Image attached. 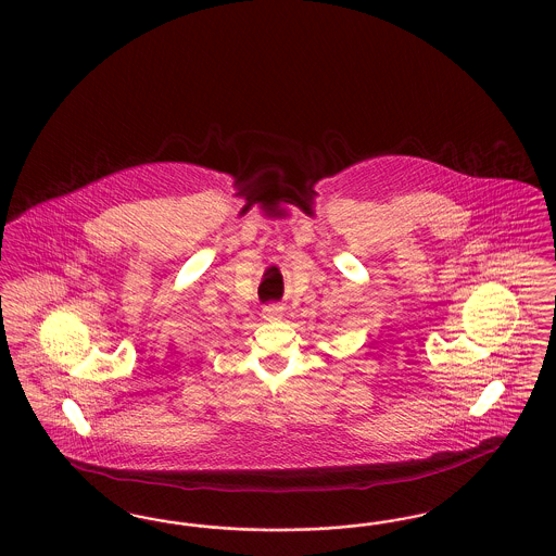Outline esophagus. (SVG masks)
<instances>
[{
	"instance_id": "obj_1",
	"label": "esophagus",
	"mask_w": 556,
	"mask_h": 556,
	"mask_svg": "<svg viewBox=\"0 0 556 556\" xmlns=\"http://www.w3.org/2000/svg\"><path fill=\"white\" fill-rule=\"evenodd\" d=\"M283 317V308L279 304H268L263 308V318L265 320H277V318Z\"/></svg>"
}]
</instances>
